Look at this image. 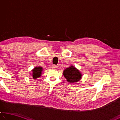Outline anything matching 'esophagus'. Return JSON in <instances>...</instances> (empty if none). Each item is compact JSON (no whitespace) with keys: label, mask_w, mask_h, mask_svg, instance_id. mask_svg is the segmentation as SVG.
I'll return each instance as SVG.
<instances>
[{"label":"esophagus","mask_w":120,"mask_h":120,"mask_svg":"<svg viewBox=\"0 0 120 120\" xmlns=\"http://www.w3.org/2000/svg\"><path fill=\"white\" fill-rule=\"evenodd\" d=\"M57 66L56 65H52V66H51V68H52V69H55L56 68Z\"/></svg>","instance_id":"esophagus-1"}]
</instances>
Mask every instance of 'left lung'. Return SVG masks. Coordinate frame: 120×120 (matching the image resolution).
<instances>
[{
  "label": "left lung",
  "instance_id": "1",
  "mask_svg": "<svg viewBox=\"0 0 120 120\" xmlns=\"http://www.w3.org/2000/svg\"><path fill=\"white\" fill-rule=\"evenodd\" d=\"M63 74L66 80L71 83L78 82L82 78V73L73 65H71L64 69Z\"/></svg>",
  "mask_w": 120,
  "mask_h": 120
}]
</instances>
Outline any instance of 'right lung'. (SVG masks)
Returning <instances> with one entry per match:
<instances>
[{"label":"right lung","instance_id":"right-lung-1","mask_svg":"<svg viewBox=\"0 0 120 120\" xmlns=\"http://www.w3.org/2000/svg\"><path fill=\"white\" fill-rule=\"evenodd\" d=\"M43 69L41 66H36L33 69L32 71V73H30V74L32 73V77L33 79H35L41 76L42 75V72L43 71Z\"/></svg>","mask_w":120,"mask_h":120}]
</instances>
